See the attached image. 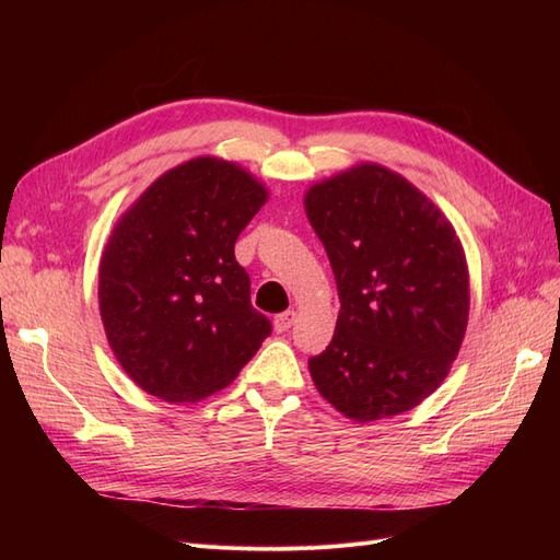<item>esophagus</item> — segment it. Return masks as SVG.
Returning <instances> with one entry per match:
<instances>
[{
	"mask_svg": "<svg viewBox=\"0 0 560 560\" xmlns=\"http://www.w3.org/2000/svg\"><path fill=\"white\" fill-rule=\"evenodd\" d=\"M294 322H296V313H294V311H284V313L276 315L273 325H276V331L282 334V331H287V329H292Z\"/></svg>",
	"mask_w": 560,
	"mask_h": 560,
	"instance_id": "esophagus-1",
	"label": "esophagus"
}]
</instances>
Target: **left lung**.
<instances>
[{
	"mask_svg": "<svg viewBox=\"0 0 560 560\" xmlns=\"http://www.w3.org/2000/svg\"><path fill=\"white\" fill-rule=\"evenodd\" d=\"M306 212L336 278V331L308 360L319 395L352 420L413 409L460 350L469 280L460 241L413 184L358 165L315 184Z\"/></svg>",
	"mask_w": 560,
	"mask_h": 560,
	"instance_id": "left-lung-1",
	"label": "left lung"
}]
</instances>
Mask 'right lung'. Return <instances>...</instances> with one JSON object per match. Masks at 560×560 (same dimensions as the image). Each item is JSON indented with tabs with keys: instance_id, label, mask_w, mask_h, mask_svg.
I'll list each match as a JSON object with an SVG mask.
<instances>
[{
	"instance_id": "obj_1",
	"label": "right lung",
	"mask_w": 560,
	"mask_h": 560,
	"mask_svg": "<svg viewBox=\"0 0 560 560\" xmlns=\"http://www.w3.org/2000/svg\"><path fill=\"white\" fill-rule=\"evenodd\" d=\"M268 198L243 167L194 159L121 217L100 261V315L126 374L165 401L226 387L270 334L235 241Z\"/></svg>"
}]
</instances>
